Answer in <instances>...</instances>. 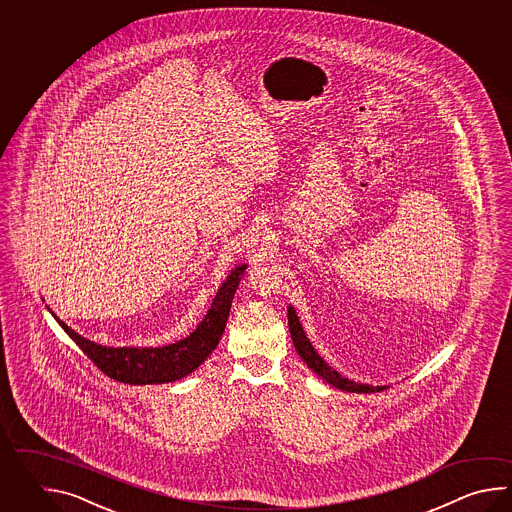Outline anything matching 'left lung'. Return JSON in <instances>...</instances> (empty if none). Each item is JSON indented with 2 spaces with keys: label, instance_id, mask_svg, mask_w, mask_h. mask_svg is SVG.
Returning <instances> with one entry per match:
<instances>
[{
  "label": "left lung",
  "instance_id": "obj_1",
  "mask_svg": "<svg viewBox=\"0 0 512 512\" xmlns=\"http://www.w3.org/2000/svg\"><path fill=\"white\" fill-rule=\"evenodd\" d=\"M287 318H289V331H291V338H293L294 348L298 351V355L302 357L305 364L315 371L320 379H324L327 384H333L338 390L351 393H373L382 392L388 386H370V384H360V382L349 381L346 377H342L337 370H333L331 366H327L326 360L322 359L313 344L309 342V338L305 335L304 327L300 324V318L296 316L294 307L289 305L287 309Z\"/></svg>",
  "mask_w": 512,
  "mask_h": 512
}]
</instances>
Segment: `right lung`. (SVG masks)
Listing matches in <instances>:
<instances>
[{
	"mask_svg": "<svg viewBox=\"0 0 512 512\" xmlns=\"http://www.w3.org/2000/svg\"><path fill=\"white\" fill-rule=\"evenodd\" d=\"M247 265H238L230 271L227 280L221 283L218 294L199 326L183 340L163 348H108L78 335L53 313L56 322L69 337L77 342L78 348L93 360L98 370L115 381L124 384H163L174 382L197 370L208 355L216 349L219 338L227 326L230 305L240 285L241 276Z\"/></svg>",
	"mask_w": 512,
	"mask_h": 512,
	"instance_id": "1",
	"label": "right lung"
}]
</instances>
